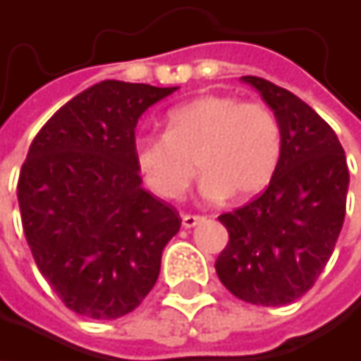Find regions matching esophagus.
Segmentation results:
<instances>
[{"label":"esophagus","mask_w":361,"mask_h":361,"mask_svg":"<svg viewBox=\"0 0 361 361\" xmlns=\"http://www.w3.org/2000/svg\"><path fill=\"white\" fill-rule=\"evenodd\" d=\"M200 221H204V217H200V215H181V224H183V228H194V226H198Z\"/></svg>","instance_id":"34e87169"}]
</instances>
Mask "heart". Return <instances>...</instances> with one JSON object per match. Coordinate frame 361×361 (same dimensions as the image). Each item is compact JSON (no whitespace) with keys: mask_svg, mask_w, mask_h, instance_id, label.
I'll return each mask as SVG.
<instances>
[{"mask_svg":"<svg viewBox=\"0 0 361 361\" xmlns=\"http://www.w3.org/2000/svg\"><path fill=\"white\" fill-rule=\"evenodd\" d=\"M165 123V133H142L133 144L144 180L161 198H180L196 176L194 162L209 202L255 196L276 173L282 131L265 104L209 94L171 109Z\"/></svg>","mask_w":361,"mask_h":361,"instance_id":"b5f03b06","label":"heart"}]
</instances>
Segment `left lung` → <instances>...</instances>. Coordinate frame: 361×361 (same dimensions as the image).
<instances>
[{
	"instance_id": "left-lung-1",
	"label": "left lung",
	"mask_w": 361,
	"mask_h": 361,
	"mask_svg": "<svg viewBox=\"0 0 361 361\" xmlns=\"http://www.w3.org/2000/svg\"><path fill=\"white\" fill-rule=\"evenodd\" d=\"M243 81L274 110L282 152L265 192L219 215L230 240L215 269L234 297L278 307L303 297L334 251L345 219L349 169L336 133L312 106L261 77Z\"/></svg>"
}]
</instances>
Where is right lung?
<instances>
[{"instance_id": "add662e5", "label": "right lung", "mask_w": 361, "mask_h": 361, "mask_svg": "<svg viewBox=\"0 0 361 361\" xmlns=\"http://www.w3.org/2000/svg\"><path fill=\"white\" fill-rule=\"evenodd\" d=\"M178 87L100 81L35 135L18 178L23 230L62 303L94 320L133 312L152 290L180 213L142 188L137 118Z\"/></svg>"}]
</instances>
